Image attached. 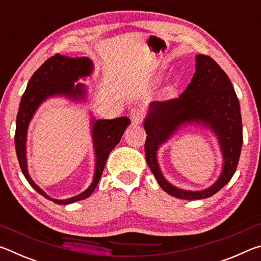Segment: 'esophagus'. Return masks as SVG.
I'll list each match as a JSON object with an SVG mask.
<instances>
[{
    "label": "esophagus",
    "instance_id": "obj_1",
    "mask_svg": "<svg viewBox=\"0 0 261 261\" xmlns=\"http://www.w3.org/2000/svg\"><path fill=\"white\" fill-rule=\"evenodd\" d=\"M130 117H131V121L134 122L135 124H139V123H141V121H143V118H144L143 110L139 109V108L131 109Z\"/></svg>",
    "mask_w": 261,
    "mask_h": 261
}]
</instances>
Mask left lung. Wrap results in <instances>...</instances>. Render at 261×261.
Returning <instances> with one entry per match:
<instances>
[{"label": "left lung", "mask_w": 261, "mask_h": 261, "mask_svg": "<svg viewBox=\"0 0 261 261\" xmlns=\"http://www.w3.org/2000/svg\"><path fill=\"white\" fill-rule=\"evenodd\" d=\"M205 125L218 136L224 156V169L208 189L188 192L171 186L158 168V147L182 125ZM146 130L145 155L158 183L170 196L187 200L205 199L220 191L235 174L243 144L240 101L227 73L210 56H196V72L178 98L153 101L144 123Z\"/></svg>", "instance_id": "8db88e82"}]
</instances>
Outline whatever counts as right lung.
Returning <instances> with one entry per match:
<instances>
[{"instance_id":"obj_1","label":"right lung","mask_w":261,"mask_h":261,"mask_svg":"<svg viewBox=\"0 0 261 261\" xmlns=\"http://www.w3.org/2000/svg\"><path fill=\"white\" fill-rule=\"evenodd\" d=\"M93 71V62L88 57H68L56 54L48 59L37 71L33 73L28 87L21 96L18 115L16 121L15 146L17 158L25 178L35 191L48 200L59 205L72 204L86 199L94 191L102 175L103 168L109 153L120 143L126 126L130 124L127 117H118L115 120H93L92 122V138L95 152V171L93 182L85 191L69 199L60 200L50 198L42 191L33 179L30 177L26 162V135L31 120L43 101L55 95H63L72 100H82L86 96V86L84 84H74L78 79L88 77Z\"/></svg>"}]
</instances>
